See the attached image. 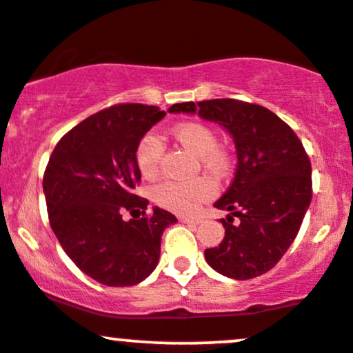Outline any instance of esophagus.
Returning a JSON list of instances; mask_svg holds the SVG:
<instances>
[{"mask_svg":"<svg viewBox=\"0 0 353 353\" xmlns=\"http://www.w3.org/2000/svg\"><path fill=\"white\" fill-rule=\"evenodd\" d=\"M181 221L185 224H192V226H197V224H201V218H181Z\"/></svg>","mask_w":353,"mask_h":353,"instance_id":"esophagus-1","label":"esophagus"}]
</instances>
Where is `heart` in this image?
Listing matches in <instances>:
<instances>
[{"instance_id":"obj_1","label":"heart","mask_w":353,"mask_h":353,"mask_svg":"<svg viewBox=\"0 0 353 353\" xmlns=\"http://www.w3.org/2000/svg\"><path fill=\"white\" fill-rule=\"evenodd\" d=\"M172 135L184 149L201 157V162L212 174H223L228 165V156L218 147L214 130L203 122H183L172 129ZM164 156V142L157 134H145L135 150L141 172L147 177L156 176ZM216 194V184L209 177H197L188 183L165 181L156 185L154 199L162 208L181 214L196 211L199 204Z\"/></svg>"}]
</instances>
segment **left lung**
<instances>
[{
    "instance_id": "8db88e82",
    "label": "left lung",
    "mask_w": 353,
    "mask_h": 353,
    "mask_svg": "<svg viewBox=\"0 0 353 353\" xmlns=\"http://www.w3.org/2000/svg\"><path fill=\"white\" fill-rule=\"evenodd\" d=\"M169 112L219 123L236 145L234 179L214 203L230 211L221 219L224 238L204 251L208 265L233 280L270 271L292 246L312 201V164L300 139L268 108L241 100L174 103Z\"/></svg>"
}]
</instances>
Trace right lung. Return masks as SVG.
Instances as JSON below:
<instances>
[{
    "label": "right lung",
    "mask_w": 353,
    "mask_h": 353,
    "mask_svg": "<svg viewBox=\"0 0 353 353\" xmlns=\"http://www.w3.org/2000/svg\"><path fill=\"white\" fill-rule=\"evenodd\" d=\"M165 112L119 103L97 112L60 139L46 165L50 226L68 258L107 286H132L156 270L161 236L176 216L134 194L141 183L139 142ZM129 210L133 219L123 221ZM137 212L139 216H134Z\"/></svg>",
    "instance_id": "add662e5"
}]
</instances>
